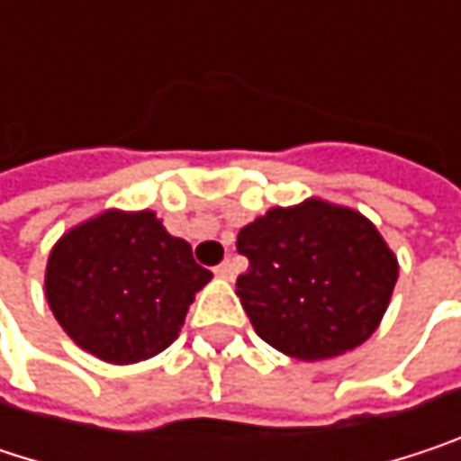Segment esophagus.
I'll return each instance as SVG.
<instances>
[{
    "instance_id": "esophagus-1",
    "label": "esophagus",
    "mask_w": 461,
    "mask_h": 461,
    "mask_svg": "<svg viewBox=\"0 0 461 461\" xmlns=\"http://www.w3.org/2000/svg\"><path fill=\"white\" fill-rule=\"evenodd\" d=\"M216 275H219L221 280H231V277H234V267H231L230 261H224V264L216 267Z\"/></svg>"
}]
</instances>
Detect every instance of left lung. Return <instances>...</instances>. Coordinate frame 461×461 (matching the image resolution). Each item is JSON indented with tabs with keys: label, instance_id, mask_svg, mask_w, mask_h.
<instances>
[{
	"label": "left lung",
	"instance_id": "1",
	"mask_svg": "<svg viewBox=\"0 0 461 461\" xmlns=\"http://www.w3.org/2000/svg\"><path fill=\"white\" fill-rule=\"evenodd\" d=\"M248 272L237 296L256 333L296 360L360 347L387 312L398 258L357 211L304 200L237 234Z\"/></svg>",
	"mask_w": 461,
	"mask_h": 461
}]
</instances>
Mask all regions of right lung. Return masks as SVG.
Instances as JSON below:
<instances>
[{
  "label": "right lung",
  "instance_id": "add662e5",
  "mask_svg": "<svg viewBox=\"0 0 461 461\" xmlns=\"http://www.w3.org/2000/svg\"><path fill=\"white\" fill-rule=\"evenodd\" d=\"M213 275L151 211H106L50 250L45 296L60 328L90 355L128 366L178 339L194 294Z\"/></svg>",
  "mask_w": 461,
  "mask_h": 461
}]
</instances>
